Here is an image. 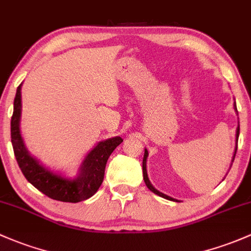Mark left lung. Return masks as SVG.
Here are the masks:
<instances>
[{"instance_id":"obj_1","label":"left lung","mask_w":251,"mask_h":251,"mask_svg":"<svg viewBox=\"0 0 251 251\" xmlns=\"http://www.w3.org/2000/svg\"><path fill=\"white\" fill-rule=\"evenodd\" d=\"M234 109H237V108H236V102H234ZM238 136H239V126H238V127H237V136H236L237 137V142H238ZM236 151H237V148H236V150H234V155H233V159H232V162H233L234 156H236ZM147 157H148V150L146 149V150H144V157H143V178H144V181H146L148 188H149L150 191H152V192H154V194L159 195V196L163 197V199L170 200V201H176V200L172 199V197H170V196H167V195L162 194V192L157 191V190L155 189L154 186L151 185V184H150L149 178H148V174H147Z\"/></svg>"}]
</instances>
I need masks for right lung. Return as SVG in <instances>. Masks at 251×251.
Segmentation results:
<instances>
[{"mask_svg":"<svg viewBox=\"0 0 251 251\" xmlns=\"http://www.w3.org/2000/svg\"><path fill=\"white\" fill-rule=\"evenodd\" d=\"M21 85L18 86L14 99V110L10 120V136L15 159L25 178L52 200L77 203L90 199L101 186L104 178V168L113 150L123 142L121 137L100 142L88 154L80 168V174L75 180H68L51 172L31 156L24 146L19 123L21 113Z\"/></svg>","mask_w":251,"mask_h":251,"instance_id":"right-lung-1","label":"right lung"}]
</instances>
